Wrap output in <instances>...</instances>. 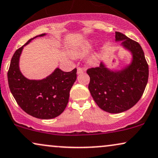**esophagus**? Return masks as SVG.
Listing matches in <instances>:
<instances>
[{"instance_id": "34e87169", "label": "esophagus", "mask_w": 158, "mask_h": 158, "mask_svg": "<svg viewBox=\"0 0 158 158\" xmlns=\"http://www.w3.org/2000/svg\"><path fill=\"white\" fill-rule=\"evenodd\" d=\"M83 73V69L81 68V67H78V68H77V74L80 75Z\"/></svg>"}]
</instances>
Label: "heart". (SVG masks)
Instances as JSON below:
<instances>
[{
	"mask_svg": "<svg viewBox=\"0 0 158 158\" xmlns=\"http://www.w3.org/2000/svg\"><path fill=\"white\" fill-rule=\"evenodd\" d=\"M94 44V40L91 39L84 40L77 46H73L69 49V53L70 56L73 58H81L86 55L93 48ZM99 59V54L95 53L90 57L89 61L91 64H97Z\"/></svg>",
	"mask_w": 158,
	"mask_h": 158,
	"instance_id": "heart-1",
	"label": "heart"
}]
</instances>
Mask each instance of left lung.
I'll return each mask as SVG.
<instances>
[{"mask_svg":"<svg viewBox=\"0 0 158 158\" xmlns=\"http://www.w3.org/2000/svg\"><path fill=\"white\" fill-rule=\"evenodd\" d=\"M115 42L131 55V60L120 69H110L104 61L89 69V89L97 105L109 113H120L134 106L141 99L148 81L149 69L142 47L120 32Z\"/></svg>","mask_w":158,"mask_h":158,"instance_id":"1","label":"left lung"}]
</instances>
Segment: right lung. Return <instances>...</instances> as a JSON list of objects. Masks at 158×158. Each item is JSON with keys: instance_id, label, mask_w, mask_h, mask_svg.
Instances as JSON below:
<instances>
[{"instance_id": "right-lung-1", "label": "right lung", "mask_w": 158, "mask_h": 158, "mask_svg": "<svg viewBox=\"0 0 158 158\" xmlns=\"http://www.w3.org/2000/svg\"><path fill=\"white\" fill-rule=\"evenodd\" d=\"M41 34L30 39L16 51L8 71L10 91L19 106L30 115L39 119H52L62 113L68 103L69 91L77 78V69L63 72L56 67L40 80L28 79L19 69V59L24 47Z\"/></svg>"}]
</instances>
